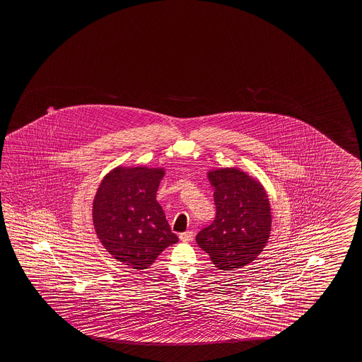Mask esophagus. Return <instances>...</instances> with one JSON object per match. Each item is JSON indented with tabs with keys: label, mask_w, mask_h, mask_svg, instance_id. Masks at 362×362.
Listing matches in <instances>:
<instances>
[{
	"label": "esophagus",
	"mask_w": 362,
	"mask_h": 362,
	"mask_svg": "<svg viewBox=\"0 0 362 362\" xmlns=\"http://www.w3.org/2000/svg\"><path fill=\"white\" fill-rule=\"evenodd\" d=\"M193 232H185V233H180L179 234V239L182 240V242H189V240H192L193 239Z\"/></svg>",
	"instance_id": "1"
}]
</instances>
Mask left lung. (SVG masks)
I'll list each match as a JSON object with an SVG mask.
<instances>
[{"mask_svg":"<svg viewBox=\"0 0 362 362\" xmlns=\"http://www.w3.org/2000/svg\"><path fill=\"white\" fill-rule=\"evenodd\" d=\"M214 187L216 216L196 235L198 246L212 264L230 272L259 256L272 229L270 204L262 185L238 169L209 174Z\"/></svg>","mask_w":362,"mask_h":362,"instance_id":"left-lung-1","label":"left lung"}]
</instances>
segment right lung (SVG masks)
I'll use <instances>...</instances> for the list:
<instances>
[{
    "instance_id": "1",
    "label": "right lung",
    "mask_w": 362,
    "mask_h": 362,
    "mask_svg": "<svg viewBox=\"0 0 362 362\" xmlns=\"http://www.w3.org/2000/svg\"><path fill=\"white\" fill-rule=\"evenodd\" d=\"M161 169L117 168L103 179L93 202V223L106 251L128 267L144 270L177 243L156 201Z\"/></svg>"
}]
</instances>
